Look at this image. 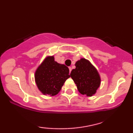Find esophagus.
I'll list each match as a JSON object with an SVG mask.
<instances>
[{
  "label": "esophagus",
  "mask_w": 133,
  "mask_h": 133,
  "mask_svg": "<svg viewBox=\"0 0 133 133\" xmlns=\"http://www.w3.org/2000/svg\"><path fill=\"white\" fill-rule=\"evenodd\" d=\"M69 70H70V73H71V70H72L71 67H69Z\"/></svg>",
  "instance_id": "esophagus-1"
}]
</instances>
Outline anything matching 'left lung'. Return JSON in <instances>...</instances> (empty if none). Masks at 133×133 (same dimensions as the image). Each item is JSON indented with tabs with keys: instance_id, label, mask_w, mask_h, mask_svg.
I'll use <instances>...</instances> for the list:
<instances>
[{
	"instance_id": "8db88e82",
	"label": "left lung",
	"mask_w": 133,
	"mask_h": 133,
	"mask_svg": "<svg viewBox=\"0 0 133 133\" xmlns=\"http://www.w3.org/2000/svg\"><path fill=\"white\" fill-rule=\"evenodd\" d=\"M75 66L76 68L71 71L70 76L80 93L88 97L95 94L101 82L97 69L84 58L76 62Z\"/></svg>"
}]
</instances>
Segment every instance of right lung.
Wrapping results in <instances>:
<instances>
[{"mask_svg": "<svg viewBox=\"0 0 133 133\" xmlns=\"http://www.w3.org/2000/svg\"><path fill=\"white\" fill-rule=\"evenodd\" d=\"M69 69L54 61V56H48L38 66L34 74L38 89L44 95L56 96L69 75Z\"/></svg>", "mask_w": 133, "mask_h": 133, "instance_id": "add662e5", "label": "right lung"}]
</instances>
